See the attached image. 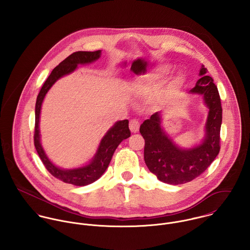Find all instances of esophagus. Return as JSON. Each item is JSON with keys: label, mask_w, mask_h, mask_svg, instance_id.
I'll return each instance as SVG.
<instances>
[{"label": "esophagus", "mask_w": 250, "mask_h": 250, "mask_svg": "<svg viewBox=\"0 0 250 250\" xmlns=\"http://www.w3.org/2000/svg\"><path fill=\"white\" fill-rule=\"evenodd\" d=\"M129 128H130L132 133H137L140 129V121L136 118L131 119L130 123H129Z\"/></svg>", "instance_id": "34e87169"}]
</instances>
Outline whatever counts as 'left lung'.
<instances>
[{"instance_id": "8db88e82", "label": "left lung", "mask_w": 250, "mask_h": 250, "mask_svg": "<svg viewBox=\"0 0 250 250\" xmlns=\"http://www.w3.org/2000/svg\"><path fill=\"white\" fill-rule=\"evenodd\" d=\"M202 66L201 78L190 93L202 94L209 107L206 136L203 143L191 149H181L161 128V112H155L143 121L140 132L144 139V161L149 170L164 183L179 185L188 183L202 174L213 163L220 150V127L222 107L214 80L206 76Z\"/></svg>"}]
</instances>
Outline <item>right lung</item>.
Wrapping results in <instances>:
<instances>
[{"instance_id": "right-lung-1", "label": "right lung", "mask_w": 250, "mask_h": 250, "mask_svg": "<svg viewBox=\"0 0 250 250\" xmlns=\"http://www.w3.org/2000/svg\"><path fill=\"white\" fill-rule=\"evenodd\" d=\"M101 50L94 52H85L79 51L75 52L68 56L64 61H62L57 67L51 72L48 79L45 81L42 85L36 103V125H35V135L34 143L36 146L37 154L42 161L46 169L56 178L62 180L64 183L72 184L74 186H86L97 179L100 178L110 163L111 157L122 141L128 139L131 136L129 130V121L127 119L117 121L108 131L105 137L102 139L99 148L90 162L89 165L75 168V169H62L53 165L47 158L41 144H40V135H39V114L43 99L50 89V87L59 80L61 77L67 75L74 71L77 68L79 63H89L100 58Z\"/></svg>"}]
</instances>
